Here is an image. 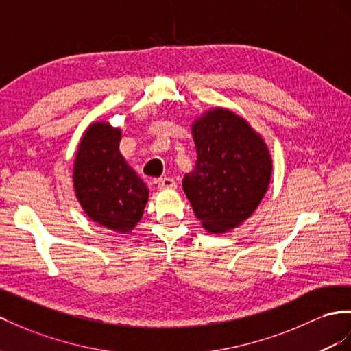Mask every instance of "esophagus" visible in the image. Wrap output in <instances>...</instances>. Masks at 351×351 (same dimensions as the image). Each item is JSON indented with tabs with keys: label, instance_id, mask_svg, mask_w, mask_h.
<instances>
[{
	"label": "esophagus",
	"instance_id": "1",
	"mask_svg": "<svg viewBox=\"0 0 351 351\" xmlns=\"http://www.w3.org/2000/svg\"><path fill=\"white\" fill-rule=\"evenodd\" d=\"M156 184L158 186V190H175L176 188V182L172 178H161Z\"/></svg>",
	"mask_w": 351,
	"mask_h": 351
}]
</instances>
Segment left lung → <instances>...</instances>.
I'll use <instances>...</instances> for the list:
<instances>
[{
    "label": "left lung",
    "mask_w": 351,
    "mask_h": 351,
    "mask_svg": "<svg viewBox=\"0 0 351 351\" xmlns=\"http://www.w3.org/2000/svg\"><path fill=\"white\" fill-rule=\"evenodd\" d=\"M197 160L182 188L195 218L212 234L243 223L264 199L273 172L264 138L243 117L212 108L193 121Z\"/></svg>",
    "instance_id": "8db88e82"
}]
</instances>
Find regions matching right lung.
Masks as SVG:
<instances>
[{"label":"right lung","instance_id":"1","mask_svg":"<svg viewBox=\"0 0 351 351\" xmlns=\"http://www.w3.org/2000/svg\"><path fill=\"white\" fill-rule=\"evenodd\" d=\"M120 141V128L108 121L90 124L78 143L73 182L90 219L125 234L141 221L149 191L121 156Z\"/></svg>","mask_w":351,"mask_h":351}]
</instances>
